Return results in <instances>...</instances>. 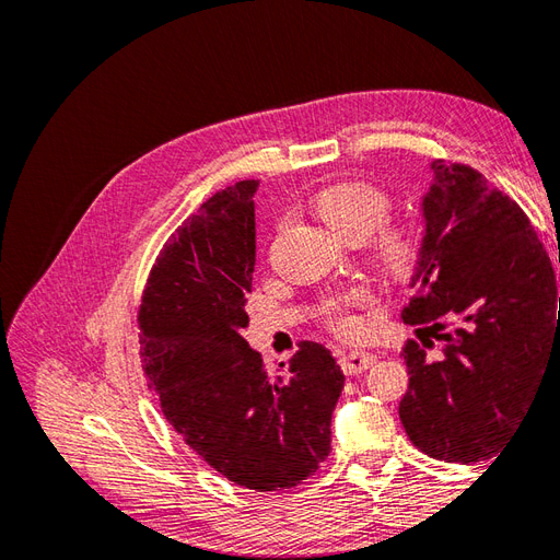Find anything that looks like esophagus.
<instances>
[{
	"mask_svg": "<svg viewBox=\"0 0 560 560\" xmlns=\"http://www.w3.org/2000/svg\"><path fill=\"white\" fill-rule=\"evenodd\" d=\"M376 364V354L374 352H358L352 350L341 358V369L346 376H358L362 371H366L369 366Z\"/></svg>",
	"mask_w": 560,
	"mask_h": 560,
	"instance_id": "1",
	"label": "esophagus"
}]
</instances>
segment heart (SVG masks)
<instances>
[{"mask_svg": "<svg viewBox=\"0 0 560 560\" xmlns=\"http://www.w3.org/2000/svg\"><path fill=\"white\" fill-rule=\"evenodd\" d=\"M315 212L341 238H366L389 214V198L378 186L366 182H338L315 196ZM376 261L389 278L406 280L416 273L422 254L420 233L411 224H389L376 235ZM371 294L362 287L334 294L322 303V317L341 336H358L362 317L354 313L366 308Z\"/></svg>", "mask_w": 560, "mask_h": 560, "instance_id": "heart-1", "label": "heart"}]
</instances>
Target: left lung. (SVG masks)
Wrapping results in <instances>:
<instances>
[{"mask_svg":"<svg viewBox=\"0 0 560 560\" xmlns=\"http://www.w3.org/2000/svg\"><path fill=\"white\" fill-rule=\"evenodd\" d=\"M430 171L416 296L401 311L422 327L401 352L399 418L422 453L469 465L500 451L560 362V296L549 254L510 196L469 165L432 161ZM432 337L443 346L434 359Z\"/></svg>","mask_w":560,"mask_h":560,"instance_id":"8db88e82","label":"left lung"}]
</instances>
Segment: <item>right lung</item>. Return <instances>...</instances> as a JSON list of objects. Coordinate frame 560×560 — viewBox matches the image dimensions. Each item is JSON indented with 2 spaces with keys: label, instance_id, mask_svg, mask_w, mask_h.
Instances as JSON below:
<instances>
[{
  "label": "right lung",
  "instance_id": "1",
  "mask_svg": "<svg viewBox=\"0 0 560 560\" xmlns=\"http://www.w3.org/2000/svg\"><path fill=\"white\" fill-rule=\"evenodd\" d=\"M257 179L202 202L165 243L140 306L142 369L173 430L243 488H294L327 460L346 376L303 341L278 374L245 341Z\"/></svg>",
  "mask_w": 560,
  "mask_h": 560
}]
</instances>
